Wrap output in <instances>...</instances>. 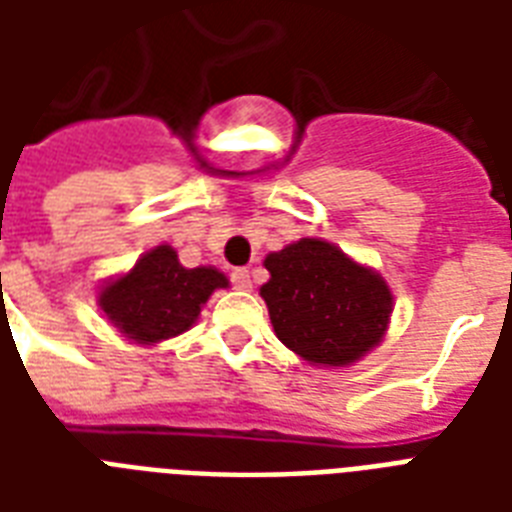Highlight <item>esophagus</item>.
Masks as SVG:
<instances>
[{
	"label": "esophagus",
	"mask_w": 512,
	"mask_h": 512,
	"mask_svg": "<svg viewBox=\"0 0 512 512\" xmlns=\"http://www.w3.org/2000/svg\"><path fill=\"white\" fill-rule=\"evenodd\" d=\"M231 284L236 289H249V287H252V279H249L247 268H233V271H231Z\"/></svg>",
	"instance_id": "1"
}]
</instances>
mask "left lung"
I'll return each mask as SVG.
<instances>
[{
  "mask_svg": "<svg viewBox=\"0 0 512 512\" xmlns=\"http://www.w3.org/2000/svg\"><path fill=\"white\" fill-rule=\"evenodd\" d=\"M260 287L271 324L289 350L311 364L345 366L388 329L393 295L380 273L319 239H300L265 257Z\"/></svg>",
  "mask_w": 512,
  "mask_h": 512,
  "instance_id": "obj_1",
  "label": "left lung"
}]
</instances>
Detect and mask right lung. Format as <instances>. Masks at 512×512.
I'll return each instance as SVG.
<instances>
[{"label":"right lung","instance_id":"1","mask_svg":"<svg viewBox=\"0 0 512 512\" xmlns=\"http://www.w3.org/2000/svg\"><path fill=\"white\" fill-rule=\"evenodd\" d=\"M228 279L215 268H183L167 244L151 249L127 276L106 284L100 308L124 337L159 342L191 327L201 305Z\"/></svg>","mask_w":512,"mask_h":512}]
</instances>
